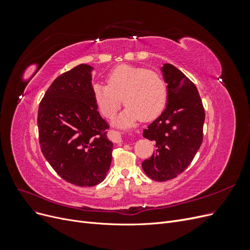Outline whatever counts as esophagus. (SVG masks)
I'll return each mask as SVG.
<instances>
[{"mask_svg": "<svg viewBox=\"0 0 250 250\" xmlns=\"http://www.w3.org/2000/svg\"><path fill=\"white\" fill-rule=\"evenodd\" d=\"M113 142L115 143H122L123 139H122V134L119 132H113Z\"/></svg>", "mask_w": 250, "mask_h": 250, "instance_id": "obj_1", "label": "esophagus"}]
</instances>
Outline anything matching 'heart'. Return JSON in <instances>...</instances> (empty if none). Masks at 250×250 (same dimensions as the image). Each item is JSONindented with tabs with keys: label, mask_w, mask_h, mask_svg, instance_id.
<instances>
[{
	"label": "heart",
	"mask_w": 250,
	"mask_h": 250,
	"mask_svg": "<svg viewBox=\"0 0 250 250\" xmlns=\"http://www.w3.org/2000/svg\"><path fill=\"white\" fill-rule=\"evenodd\" d=\"M108 84L95 83L94 99L102 115L110 118L123 103L125 110L115 124L128 127L139 120L150 121L163 111L167 102V85L160 74L145 67L120 65L107 77Z\"/></svg>",
	"instance_id": "obj_1"
}]
</instances>
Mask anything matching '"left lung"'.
Here are the masks:
<instances>
[{"mask_svg": "<svg viewBox=\"0 0 250 250\" xmlns=\"http://www.w3.org/2000/svg\"><path fill=\"white\" fill-rule=\"evenodd\" d=\"M161 71L167 83V103L143 131L144 138L155 142V151L142 167L151 179L166 181L183 173L198 152L206 113L197 88L184 73L170 63Z\"/></svg>", "mask_w": 250, "mask_h": 250, "instance_id": "left-lung-1", "label": "left lung"}]
</instances>
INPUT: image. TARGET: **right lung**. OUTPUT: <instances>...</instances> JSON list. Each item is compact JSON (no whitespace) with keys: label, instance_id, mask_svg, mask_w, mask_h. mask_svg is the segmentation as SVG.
Segmentation results:
<instances>
[{"label":"right lung","instance_id":"1","mask_svg":"<svg viewBox=\"0 0 250 250\" xmlns=\"http://www.w3.org/2000/svg\"><path fill=\"white\" fill-rule=\"evenodd\" d=\"M93 71L82 63L60 75L44 94L37 117L44 158L60 177L79 187L102 183L113 148L94 99Z\"/></svg>","mask_w":250,"mask_h":250}]
</instances>
